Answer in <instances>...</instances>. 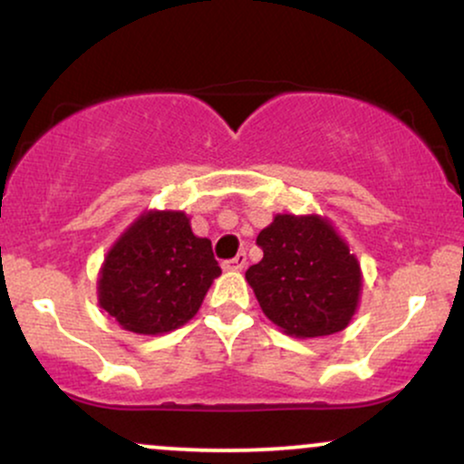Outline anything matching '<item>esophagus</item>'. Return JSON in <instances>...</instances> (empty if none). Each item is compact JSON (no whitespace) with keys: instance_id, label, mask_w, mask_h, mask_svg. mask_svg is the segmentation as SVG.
<instances>
[{"instance_id":"34e87169","label":"esophagus","mask_w":464,"mask_h":464,"mask_svg":"<svg viewBox=\"0 0 464 464\" xmlns=\"http://www.w3.org/2000/svg\"><path fill=\"white\" fill-rule=\"evenodd\" d=\"M244 266H246V253H237L236 257L222 264V268L228 270V273H237V270H242Z\"/></svg>"}]
</instances>
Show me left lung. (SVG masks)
Here are the masks:
<instances>
[{
    "label": "left lung",
    "instance_id": "obj_1",
    "mask_svg": "<svg viewBox=\"0 0 464 464\" xmlns=\"http://www.w3.org/2000/svg\"><path fill=\"white\" fill-rule=\"evenodd\" d=\"M262 262L246 281L259 307L292 338H323L353 321L362 296V268L332 220L318 214H276L262 228Z\"/></svg>",
    "mask_w": 464,
    "mask_h": 464
}]
</instances>
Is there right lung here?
I'll return each instance as SVG.
<instances>
[{"instance_id": "1", "label": "right lung", "mask_w": 464, "mask_h": 464, "mask_svg": "<svg viewBox=\"0 0 464 464\" xmlns=\"http://www.w3.org/2000/svg\"><path fill=\"white\" fill-rule=\"evenodd\" d=\"M180 209H143L111 244L98 273V305L121 329L163 335L189 323L222 275L211 239Z\"/></svg>"}]
</instances>
